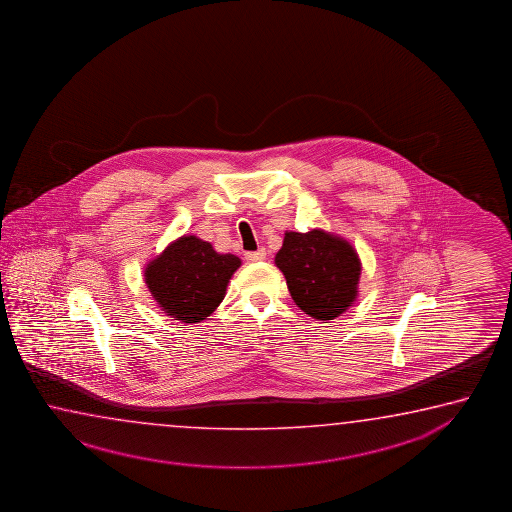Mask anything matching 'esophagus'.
Listing matches in <instances>:
<instances>
[{
	"mask_svg": "<svg viewBox=\"0 0 512 512\" xmlns=\"http://www.w3.org/2000/svg\"><path fill=\"white\" fill-rule=\"evenodd\" d=\"M265 256H267L265 249H258V251L254 252H245V260L247 261H263L265 260Z\"/></svg>",
	"mask_w": 512,
	"mask_h": 512,
	"instance_id": "34e87169",
	"label": "esophagus"
}]
</instances>
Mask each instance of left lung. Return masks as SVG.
<instances>
[{"label": "left lung", "mask_w": 512, "mask_h": 512, "mask_svg": "<svg viewBox=\"0 0 512 512\" xmlns=\"http://www.w3.org/2000/svg\"><path fill=\"white\" fill-rule=\"evenodd\" d=\"M274 261L294 303L314 319H335L357 298L361 260L354 247L335 234L321 229L285 233Z\"/></svg>", "instance_id": "obj_1"}]
</instances>
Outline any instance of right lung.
<instances>
[{
    "label": "right lung",
    "mask_w": 512,
    "mask_h": 512,
    "mask_svg": "<svg viewBox=\"0 0 512 512\" xmlns=\"http://www.w3.org/2000/svg\"><path fill=\"white\" fill-rule=\"evenodd\" d=\"M242 261L220 254L196 236H182L149 261L146 285L158 307L182 323H200L225 298L227 283Z\"/></svg>",
    "instance_id": "add662e5"
}]
</instances>
